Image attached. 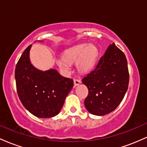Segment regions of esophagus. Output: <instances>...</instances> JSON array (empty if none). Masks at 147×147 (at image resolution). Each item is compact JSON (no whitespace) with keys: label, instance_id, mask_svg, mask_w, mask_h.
<instances>
[{"label":"esophagus","instance_id":"34e87169","mask_svg":"<svg viewBox=\"0 0 147 147\" xmlns=\"http://www.w3.org/2000/svg\"><path fill=\"white\" fill-rule=\"evenodd\" d=\"M81 84V80H79V79H74V85H75V86H77L79 85V84Z\"/></svg>","mask_w":147,"mask_h":147}]
</instances>
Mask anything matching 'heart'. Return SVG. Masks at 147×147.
I'll return each mask as SVG.
<instances>
[{"label":"heart","mask_w":147,"mask_h":147,"mask_svg":"<svg viewBox=\"0 0 147 147\" xmlns=\"http://www.w3.org/2000/svg\"><path fill=\"white\" fill-rule=\"evenodd\" d=\"M98 56V49L94 45L81 44L74 47L65 52L64 59L57 61L59 68L68 71L70 70L69 63L75 62L79 72L86 73L90 72L94 67Z\"/></svg>","instance_id":"b5f03b06"}]
</instances>
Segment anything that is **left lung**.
I'll return each instance as SVG.
<instances>
[{
    "instance_id": "1",
    "label": "left lung",
    "mask_w": 147,
    "mask_h": 147,
    "mask_svg": "<svg viewBox=\"0 0 147 147\" xmlns=\"http://www.w3.org/2000/svg\"><path fill=\"white\" fill-rule=\"evenodd\" d=\"M129 82L125 55L113 43L95 70L82 79V83L88 89V95L84 101L86 109L95 115L110 113L122 101Z\"/></svg>"
}]
</instances>
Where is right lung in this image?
I'll use <instances>...</instances> for the list:
<instances>
[{
    "instance_id": "1",
    "label": "right lung",
    "mask_w": 147,
    "mask_h": 147,
    "mask_svg": "<svg viewBox=\"0 0 147 147\" xmlns=\"http://www.w3.org/2000/svg\"><path fill=\"white\" fill-rule=\"evenodd\" d=\"M31 47L25 49L16 65L18 97L25 109L36 117H55L72 90L73 80L62 77L55 69L42 71L35 68L30 59Z\"/></svg>"
}]
</instances>
